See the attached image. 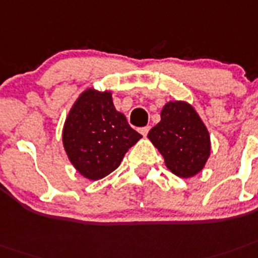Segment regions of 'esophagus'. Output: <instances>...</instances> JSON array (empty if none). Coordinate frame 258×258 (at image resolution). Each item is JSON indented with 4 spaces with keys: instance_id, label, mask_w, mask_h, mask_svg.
I'll use <instances>...</instances> for the list:
<instances>
[{
    "instance_id": "34e87169",
    "label": "esophagus",
    "mask_w": 258,
    "mask_h": 258,
    "mask_svg": "<svg viewBox=\"0 0 258 258\" xmlns=\"http://www.w3.org/2000/svg\"><path fill=\"white\" fill-rule=\"evenodd\" d=\"M149 128H151L149 125H146V127H142V128H140L139 131H140V134H142L143 136H147V134L149 133Z\"/></svg>"
}]
</instances>
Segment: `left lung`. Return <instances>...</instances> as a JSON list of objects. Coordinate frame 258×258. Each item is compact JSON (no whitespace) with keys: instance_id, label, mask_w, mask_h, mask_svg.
Masks as SVG:
<instances>
[{"instance_id":"obj_1","label":"left lung","mask_w":258,"mask_h":258,"mask_svg":"<svg viewBox=\"0 0 258 258\" xmlns=\"http://www.w3.org/2000/svg\"><path fill=\"white\" fill-rule=\"evenodd\" d=\"M165 165L178 177H192L203 169L210 156V136L196 110L186 102L164 106L160 123L148 133Z\"/></svg>"}]
</instances>
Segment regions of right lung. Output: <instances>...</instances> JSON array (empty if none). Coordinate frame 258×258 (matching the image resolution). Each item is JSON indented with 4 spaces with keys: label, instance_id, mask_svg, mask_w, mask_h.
<instances>
[{
    "label": "right lung",
    "instance_id": "add662e5",
    "mask_svg": "<svg viewBox=\"0 0 258 258\" xmlns=\"http://www.w3.org/2000/svg\"><path fill=\"white\" fill-rule=\"evenodd\" d=\"M142 138L112 105L111 93L88 89L76 101L62 130L69 160L82 176L101 179L115 170Z\"/></svg>",
    "mask_w": 258,
    "mask_h": 258
}]
</instances>
